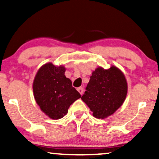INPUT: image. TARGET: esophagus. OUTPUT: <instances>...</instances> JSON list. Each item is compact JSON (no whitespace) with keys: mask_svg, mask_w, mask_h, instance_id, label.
Returning <instances> with one entry per match:
<instances>
[{"mask_svg":"<svg viewBox=\"0 0 159 159\" xmlns=\"http://www.w3.org/2000/svg\"><path fill=\"white\" fill-rule=\"evenodd\" d=\"M78 92H79L80 94L82 95V94H83V93H84V87L78 88Z\"/></svg>","mask_w":159,"mask_h":159,"instance_id":"obj_1","label":"esophagus"}]
</instances>
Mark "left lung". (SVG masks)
<instances>
[{"instance_id": "8db88e82", "label": "left lung", "mask_w": 159, "mask_h": 159, "mask_svg": "<svg viewBox=\"0 0 159 159\" xmlns=\"http://www.w3.org/2000/svg\"><path fill=\"white\" fill-rule=\"evenodd\" d=\"M127 89V82L120 70L116 66L107 70L99 67L92 73L81 99L95 118L103 119L121 106Z\"/></svg>"}]
</instances>
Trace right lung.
<instances>
[{"label":"right lung","instance_id":"right-lung-1","mask_svg":"<svg viewBox=\"0 0 159 159\" xmlns=\"http://www.w3.org/2000/svg\"><path fill=\"white\" fill-rule=\"evenodd\" d=\"M65 72L62 65L55 66L48 62L39 70L34 78L33 89L36 103L52 119L64 117L70 106L81 97Z\"/></svg>","mask_w":159,"mask_h":159}]
</instances>
